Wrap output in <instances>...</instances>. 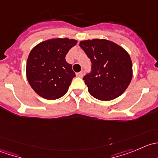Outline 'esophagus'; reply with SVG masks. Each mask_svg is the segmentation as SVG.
<instances>
[{"instance_id": "34e87169", "label": "esophagus", "mask_w": 158, "mask_h": 158, "mask_svg": "<svg viewBox=\"0 0 158 158\" xmlns=\"http://www.w3.org/2000/svg\"><path fill=\"white\" fill-rule=\"evenodd\" d=\"M76 76L82 78V76H83V73H82V72H80V73H76Z\"/></svg>"}]
</instances>
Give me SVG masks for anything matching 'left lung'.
<instances>
[{
  "label": "left lung",
  "instance_id": "8db88e82",
  "mask_svg": "<svg viewBox=\"0 0 158 158\" xmlns=\"http://www.w3.org/2000/svg\"><path fill=\"white\" fill-rule=\"evenodd\" d=\"M80 47L92 62V73L84 76L89 93L101 101L120 96L132 76V62L123 47L106 39L82 40Z\"/></svg>",
  "mask_w": 158,
  "mask_h": 158
}]
</instances>
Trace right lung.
Instances as JSON below:
<instances>
[{
	"mask_svg": "<svg viewBox=\"0 0 158 158\" xmlns=\"http://www.w3.org/2000/svg\"><path fill=\"white\" fill-rule=\"evenodd\" d=\"M76 44L75 39L52 38L31 49L27 61V78L40 96L55 100L67 92L76 74L65 57Z\"/></svg>",
	"mask_w": 158,
	"mask_h": 158,
	"instance_id": "1",
	"label": "right lung"
}]
</instances>
